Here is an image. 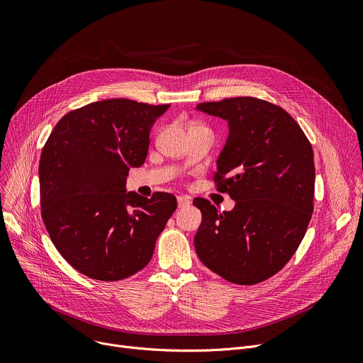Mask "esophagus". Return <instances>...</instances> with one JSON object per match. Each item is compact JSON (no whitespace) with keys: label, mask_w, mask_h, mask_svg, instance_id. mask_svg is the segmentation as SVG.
<instances>
[{"label":"esophagus","mask_w":363,"mask_h":363,"mask_svg":"<svg viewBox=\"0 0 363 363\" xmlns=\"http://www.w3.org/2000/svg\"><path fill=\"white\" fill-rule=\"evenodd\" d=\"M189 203H191V201H189L188 196H178V206H179V208H184V206H186Z\"/></svg>","instance_id":"obj_1"}]
</instances>
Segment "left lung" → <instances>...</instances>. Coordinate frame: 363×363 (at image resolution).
Returning a JSON list of instances; mask_svg holds the SVG:
<instances>
[{
  "instance_id": "left-lung-1",
  "label": "left lung",
  "mask_w": 363,
  "mask_h": 363,
  "mask_svg": "<svg viewBox=\"0 0 363 363\" xmlns=\"http://www.w3.org/2000/svg\"><path fill=\"white\" fill-rule=\"evenodd\" d=\"M196 109L228 122L214 182L235 201L220 213L208 199H194L202 213L196 254L227 281L262 283L287 264L312 218V145L283 108L262 99L203 101Z\"/></svg>"
}]
</instances>
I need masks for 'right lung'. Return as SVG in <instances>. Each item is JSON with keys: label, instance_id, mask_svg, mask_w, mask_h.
I'll list each match as a JSON object with an SVG mask.
<instances>
[{"label": "right lung", "instance_id": "1", "mask_svg": "<svg viewBox=\"0 0 363 363\" xmlns=\"http://www.w3.org/2000/svg\"><path fill=\"white\" fill-rule=\"evenodd\" d=\"M169 105L129 99L93 101L65 115L40 158L45 230L65 260L100 281L142 270L177 210V198L126 192L130 168L143 165L149 132Z\"/></svg>", "mask_w": 363, "mask_h": 363}]
</instances>
